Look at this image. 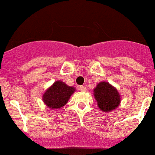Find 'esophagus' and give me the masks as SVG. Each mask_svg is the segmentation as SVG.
<instances>
[{"label":"esophagus","mask_w":155,"mask_h":155,"mask_svg":"<svg viewBox=\"0 0 155 155\" xmlns=\"http://www.w3.org/2000/svg\"><path fill=\"white\" fill-rule=\"evenodd\" d=\"M79 89L81 91H86V87L84 86V85H81V86H79Z\"/></svg>","instance_id":"esophagus-1"}]
</instances>
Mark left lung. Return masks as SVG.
<instances>
[{
	"label": "left lung",
	"instance_id": "obj_1",
	"mask_svg": "<svg viewBox=\"0 0 155 155\" xmlns=\"http://www.w3.org/2000/svg\"><path fill=\"white\" fill-rule=\"evenodd\" d=\"M93 92L98 107L103 112H112L121 104V95L116 87L105 81L99 82Z\"/></svg>",
	"mask_w": 155,
	"mask_h": 155
}]
</instances>
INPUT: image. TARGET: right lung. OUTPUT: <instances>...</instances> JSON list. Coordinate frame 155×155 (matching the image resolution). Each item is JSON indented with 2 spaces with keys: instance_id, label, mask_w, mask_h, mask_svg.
<instances>
[{
  "instance_id": "obj_1",
  "label": "right lung",
  "mask_w": 155,
  "mask_h": 155,
  "mask_svg": "<svg viewBox=\"0 0 155 155\" xmlns=\"http://www.w3.org/2000/svg\"><path fill=\"white\" fill-rule=\"evenodd\" d=\"M76 91V88L69 86L61 80L54 82L48 87L42 97L45 105L50 109H58L68 104L71 95Z\"/></svg>"
}]
</instances>
